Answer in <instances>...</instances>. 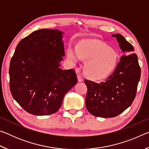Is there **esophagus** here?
Listing matches in <instances>:
<instances>
[{"mask_svg": "<svg viewBox=\"0 0 149 149\" xmlns=\"http://www.w3.org/2000/svg\"><path fill=\"white\" fill-rule=\"evenodd\" d=\"M77 79L79 82L83 81H84V77H82V75L81 74H77Z\"/></svg>", "mask_w": 149, "mask_h": 149, "instance_id": "esophagus-1", "label": "esophagus"}]
</instances>
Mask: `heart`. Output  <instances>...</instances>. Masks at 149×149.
<instances>
[{"label": "heart", "instance_id": "heart-1", "mask_svg": "<svg viewBox=\"0 0 149 149\" xmlns=\"http://www.w3.org/2000/svg\"><path fill=\"white\" fill-rule=\"evenodd\" d=\"M68 56L74 62L81 59L87 60L85 72L93 80L104 79L114 72L118 61L115 50L104 42L95 40H84L78 47L70 46Z\"/></svg>", "mask_w": 149, "mask_h": 149}]
</instances>
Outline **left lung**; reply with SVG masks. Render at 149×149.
<instances>
[{"label": "left lung", "instance_id": "left-lung-1", "mask_svg": "<svg viewBox=\"0 0 149 149\" xmlns=\"http://www.w3.org/2000/svg\"><path fill=\"white\" fill-rule=\"evenodd\" d=\"M112 36L116 38L125 54L120 58L114 71L104 81L98 84L85 79L87 87L85 106L91 114L97 117L117 116L130 107L135 98L141 77L137 54H130L134 50L132 45L122 35Z\"/></svg>", "mask_w": 149, "mask_h": 149}]
</instances>
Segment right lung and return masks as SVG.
Segmentation results:
<instances>
[{"instance_id":"right-lung-1","label":"right lung","mask_w":149,"mask_h":149,"mask_svg":"<svg viewBox=\"0 0 149 149\" xmlns=\"http://www.w3.org/2000/svg\"><path fill=\"white\" fill-rule=\"evenodd\" d=\"M57 29H39L17 44L9 68L10 89L15 100L29 114H52L77 78L73 69L62 70L65 54Z\"/></svg>"}]
</instances>
